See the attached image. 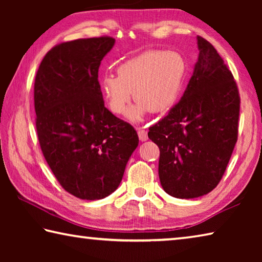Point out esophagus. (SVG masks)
<instances>
[{
	"label": "esophagus",
	"instance_id": "esophagus-1",
	"mask_svg": "<svg viewBox=\"0 0 262 262\" xmlns=\"http://www.w3.org/2000/svg\"><path fill=\"white\" fill-rule=\"evenodd\" d=\"M137 134H139L140 141L144 142V141L148 140V132L143 129V128H139V129H137Z\"/></svg>",
	"mask_w": 262,
	"mask_h": 262
}]
</instances>
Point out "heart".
Segmentation results:
<instances>
[{
    "mask_svg": "<svg viewBox=\"0 0 262 262\" xmlns=\"http://www.w3.org/2000/svg\"><path fill=\"white\" fill-rule=\"evenodd\" d=\"M185 73V61L178 53L144 52L119 66L118 76L103 75L99 92L107 108L117 115L125 112L133 94L137 103L127 117L139 121L148 111L162 113L176 104L183 90Z\"/></svg>",
    "mask_w": 262,
    "mask_h": 262,
    "instance_id": "heart-1",
    "label": "heart"
}]
</instances>
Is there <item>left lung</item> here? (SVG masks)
<instances>
[{
	"label": "left lung",
	"instance_id": "left-lung-1",
	"mask_svg": "<svg viewBox=\"0 0 262 262\" xmlns=\"http://www.w3.org/2000/svg\"><path fill=\"white\" fill-rule=\"evenodd\" d=\"M196 39L198 62L183 97L148 133L161 151L162 187L178 199L202 196L219 185L238 137L237 84L214 46Z\"/></svg>",
	"mask_w": 262,
	"mask_h": 262
}]
</instances>
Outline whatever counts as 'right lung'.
<instances>
[{"label":"right lung","instance_id":"right-lung-1","mask_svg":"<svg viewBox=\"0 0 262 262\" xmlns=\"http://www.w3.org/2000/svg\"><path fill=\"white\" fill-rule=\"evenodd\" d=\"M115 39L62 42L35 75L34 108L41 151L60 185L82 200H100L120 185L139 145L129 123L105 107L98 69Z\"/></svg>","mask_w":262,"mask_h":262}]
</instances>
